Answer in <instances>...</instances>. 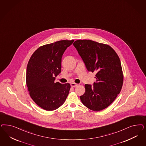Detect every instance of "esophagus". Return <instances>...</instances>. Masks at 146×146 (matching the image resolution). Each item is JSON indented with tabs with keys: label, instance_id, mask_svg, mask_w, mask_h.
<instances>
[{
	"label": "esophagus",
	"instance_id": "1",
	"mask_svg": "<svg viewBox=\"0 0 146 146\" xmlns=\"http://www.w3.org/2000/svg\"><path fill=\"white\" fill-rule=\"evenodd\" d=\"M70 85L71 87L74 88V87H76V86H77L78 84H76V83H71Z\"/></svg>",
	"mask_w": 146,
	"mask_h": 146
}]
</instances>
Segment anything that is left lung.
Wrapping results in <instances>:
<instances>
[{"label":"left lung","mask_w":146,"mask_h":146,"mask_svg":"<svg viewBox=\"0 0 146 146\" xmlns=\"http://www.w3.org/2000/svg\"><path fill=\"white\" fill-rule=\"evenodd\" d=\"M87 70L96 72L94 85H85L84 94L80 97L86 108L99 111L108 108L120 94L123 76L120 58L109 45L90 40H78L73 43Z\"/></svg>","instance_id":"1"}]
</instances>
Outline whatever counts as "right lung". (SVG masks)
Segmentation results:
<instances>
[{
    "label": "right lung",
    "instance_id": "1",
    "mask_svg": "<svg viewBox=\"0 0 146 146\" xmlns=\"http://www.w3.org/2000/svg\"><path fill=\"white\" fill-rule=\"evenodd\" d=\"M74 40H61L38 48L27 66L26 84L29 95L46 111L59 108L66 101L70 84L55 83L61 71L62 57Z\"/></svg>",
    "mask_w": 146,
    "mask_h": 146
}]
</instances>
